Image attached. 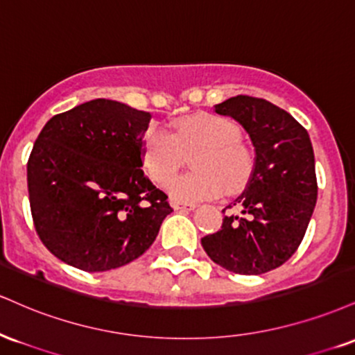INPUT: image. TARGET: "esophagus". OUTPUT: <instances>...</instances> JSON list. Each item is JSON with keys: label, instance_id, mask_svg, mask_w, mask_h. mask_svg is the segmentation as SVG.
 Wrapping results in <instances>:
<instances>
[{"label": "esophagus", "instance_id": "34e87169", "mask_svg": "<svg viewBox=\"0 0 355 355\" xmlns=\"http://www.w3.org/2000/svg\"><path fill=\"white\" fill-rule=\"evenodd\" d=\"M173 207L176 211H193L196 209V204H187V202H173Z\"/></svg>", "mask_w": 355, "mask_h": 355}]
</instances>
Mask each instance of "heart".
I'll return each mask as SVG.
<instances>
[{"label": "heart", "instance_id": "heart-1", "mask_svg": "<svg viewBox=\"0 0 355 355\" xmlns=\"http://www.w3.org/2000/svg\"><path fill=\"white\" fill-rule=\"evenodd\" d=\"M241 128L226 116L189 114L174 124V131L151 128L141 144V159L153 182L166 186L176 176L184 154L198 149L191 159L193 173L171 182L168 191L178 202L219 198L224 189L236 191L252 173V153L241 143Z\"/></svg>", "mask_w": 355, "mask_h": 355}]
</instances>
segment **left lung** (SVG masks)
<instances>
[{
	"mask_svg": "<svg viewBox=\"0 0 355 355\" xmlns=\"http://www.w3.org/2000/svg\"><path fill=\"white\" fill-rule=\"evenodd\" d=\"M214 111L245 129L256 157L244 193L232 204L244 216H224L219 231L204 236L201 244L231 272H269L297 251L318 201L311 137L289 112L261 98L239 94Z\"/></svg>",
	"mask_w": 355,
	"mask_h": 355,
	"instance_id": "obj_1",
	"label": "left lung"
}]
</instances>
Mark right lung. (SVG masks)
Wrapping results in <instances>:
<instances>
[{
    "mask_svg": "<svg viewBox=\"0 0 355 355\" xmlns=\"http://www.w3.org/2000/svg\"><path fill=\"white\" fill-rule=\"evenodd\" d=\"M151 114L93 99L53 116L28 159V194L41 243L66 264L103 272L151 248L173 212L144 176Z\"/></svg>",
    "mask_w": 355,
    "mask_h": 355,
    "instance_id": "add662e5",
    "label": "right lung"
}]
</instances>
